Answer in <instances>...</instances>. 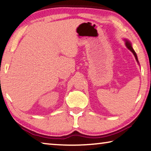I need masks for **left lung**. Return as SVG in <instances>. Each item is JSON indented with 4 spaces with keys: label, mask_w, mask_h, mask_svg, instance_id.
Wrapping results in <instances>:
<instances>
[{
    "label": "left lung",
    "mask_w": 151,
    "mask_h": 151,
    "mask_svg": "<svg viewBox=\"0 0 151 151\" xmlns=\"http://www.w3.org/2000/svg\"><path fill=\"white\" fill-rule=\"evenodd\" d=\"M126 46H127V47L130 50V51L132 52L133 53V54L134 55V56H135V58H136V60L138 61V58H137V56H136V52H134V50H133V48H132V45H131V44H130V43L128 41H127V40H126Z\"/></svg>",
    "instance_id": "obj_1"
}]
</instances>
